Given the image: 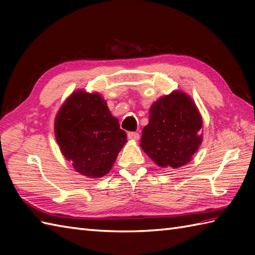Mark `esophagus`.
I'll list each match as a JSON object with an SVG mask.
<instances>
[{
    "label": "esophagus",
    "instance_id": "obj_1",
    "mask_svg": "<svg viewBox=\"0 0 255 255\" xmlns=\"http://www.w3.org/2000/svg\"><path fill=\"white\" fill-rule=\"evenodd\" d=\"M127 137H128V139H130V140H138L140 138L139 133L138 132H133V131L128 132L127 133Z\"/></svg>",
    "mask_w": 255,
    "mask_h": 255
}]
</instances>
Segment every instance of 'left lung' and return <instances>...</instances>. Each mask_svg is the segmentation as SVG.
<instances>
[{
    "label": "left lung",
    "instance_id": "8db88e82",
    "mask_svg": "<svg viewBox=\"0 0 255 255\" xmlns=\"http://www.w3.org/2000/svg\"><path fill=\"white\" fill-rule=\"evenodd\" d=\"M203 118L192 97L182 91L161 96L150 107L140 147L160 167L184 166L203 141Z\"/></svg>",
    "mask_w": 255,
    "mask_h": 255
}]
</instances>
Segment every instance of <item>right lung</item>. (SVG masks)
<instances>
[{
  "mask_svg": "<svg viewBox=\"0 0 255 255\" xmlns=\"http://www.w3.org/2000/svg\"><path fill=\"white\" fill-rule=\"evenodd\" d=\"M55 136L64 158L90 178L106 175L127 142L106 101L84 90L74 91L58 111Z\"/></svg>",
  "mask_w": 255,
  "mask_h": 255,
  "instance_id": "right-lung-1",
  "label": "right lung"
}]
</instances>
